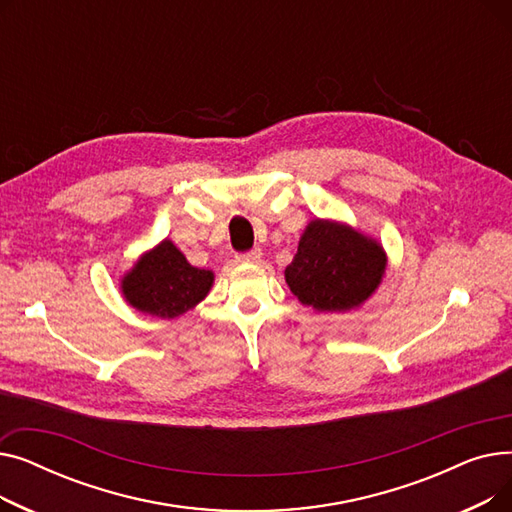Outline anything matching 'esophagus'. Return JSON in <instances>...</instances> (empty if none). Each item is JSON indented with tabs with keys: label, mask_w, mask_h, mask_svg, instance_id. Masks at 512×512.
I'll return each instance as SVG.
<instances>
[{
	"label": "esophagus",
	"mask_w": 512,
	"mask_h": 512,
	"mask_svg": "<svg viewBox=\"0 0 512 512\" xmlns=\"http://www.w3.org/2000/svg\"><path fill=\"white\" fill-rule=\"evenodd\" d=\"M236 259L238 261H247V263H255V261H259L261 259V249H251V251H247V253H240V255H236Z\"/></svg>",
	"instance_id": "1"
}]
</instances>
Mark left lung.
Masks as SVG:
<instances>
[{"instance_id":"obj_1","label":"left lung","mask_w":512,"mask_h":512,"mask_svg":"<svg viewBox=\"0 0 512 512\" xmlns=\"http://www.w3.org/2000/svg\"><path fill=\"white\" fill-rule=\"evenodd\" d=\"M386 255L378 242L328 220H315L286 267V282L303 305L317 311L359 307L378 288Z\"/></svg>"}]
</instances>
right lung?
Wrapping results in <instances>:
<instances>
[{
	"label": "right lung",
	"mask_w": 512,
	"mask_h": 512,
	"mask_svg": "<svg viewBox=\"0 0 512 512\" xmlns=\"http://www.w3.org/2000/svg\"><path fill=\"white\" fill-rule=\"evenodd\" d=\"M211 284L209 270L193 267L170 240H164L124 276L122 292L134 309L172 319L203 301Z\"/></svg>",
	"instance_id": "1"
}]
</instances>
